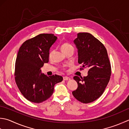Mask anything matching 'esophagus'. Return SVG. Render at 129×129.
Instances as JSON below:
<instances>
[{
    "instance_id": "1",
    "label": "esophagus",
    "mask_w": 129,
    "mask_h": 129,
    "mask_svg": "<svg viewBox=\"0 0 129 129\" xmlns=\"http://www.w3.org/2000/svg\"><path fill=\"white\" fill-rule=\"evenodd\" d=\"M63 80H64V81H70V80H71V78L70 77H67V76H65V77H63Z\"/></svg>"
}]
</instances>
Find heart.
<instances>
[{"mask_svg": "<svg viewBox=\"0 0 129 129\" xmlns=\"http://www.w3.org/2000/svg\"><path fill=\"white\" fill-rule=\"evenodd\" d=\"M71 48H73V47L71 44L68 43H63L61 46V50L63 52L67 51V50ZM52 54H53V51H50L49 54V57H51L52 56Z\"/></svg>", "mask_w": 129, "mask_h": 129, "instance_id": "1", "label": "heart"}]
</instances>
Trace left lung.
I'll return each mask as SVG.
<instances>
[{
    "label": "left lung",
    "instance_id": "8db88e82",
    "mask_svg": "<svg viewBox=\"0 0 129 129\" xmlns=\"http://www.w3.org/2000/svg\"><path fill=\"white\" fill-rule=\"evenodd\" d=\"M73 43L77 49L78 63L88 68L86 77H73L78 87L73 96L82 103L88 104L100 97L111 76V64L104 44L89 33H78Z\"/></svg>",
    "mask_w": 129,
    "mask_h": 129
}]
</instances>
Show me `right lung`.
<instances>
[{"instance_id":"1","label":"right lung","mask_w":129,"mask_h":129,"mask_svg":"<svg viewBox=\"0 0 129 129\" xmlns=\"http://www.w3.org/2000/svg\"><path fill=\"white\" fill-rule=\"evenodd\" d=\"M57 37L53 34H41L22 44L15 66V82L20 92L28 101L41 103L49 99L54 86L63 80L61 76L41 73V68L49 61V50Z\"/></svg>"}]
</instances>
